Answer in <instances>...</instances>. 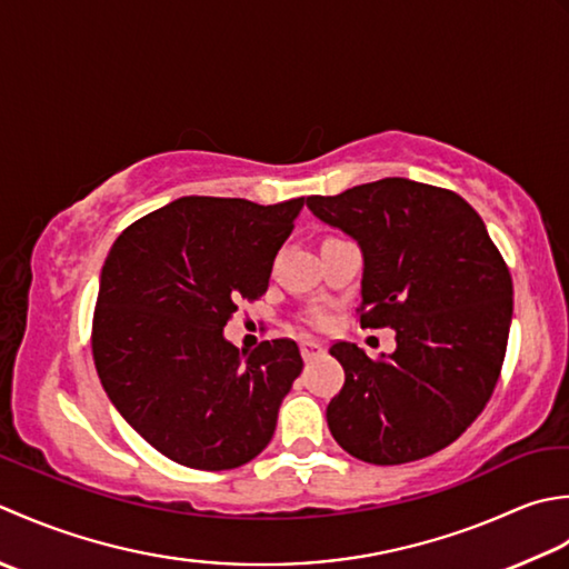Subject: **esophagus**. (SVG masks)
<instances>
[{"instance_id": "1", "label": "esophagus", "mask_w": 569, "mask_h": 569, "mask_svg": "<svg viewBox=\"0 0 569 569\" xmlns=\"http://www.w3.org/2000/svg\"><path fill=\"white\" fill-rule=\"evenodd\" d=\"M321 353H323V346L319 341H311V339L301 341V356H305L307 361H311V358H317Z\"/></svg>"}]
</instances>
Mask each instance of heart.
<instances>
[{
  "instance_id": "1",
  "label": "heart",
  "mask_w": 569,
  "mask_h": 569,
  "mask_svg": "<svg viewBox=\"0 0 569 569\" xmlns=\"http://www.w3.org/2000/svg\"><path fill=\"white\" fill-rule=\"evenodd\" d=\"M309 323H311V327H317V329H323L329 323V317L321 315V311H319V315H311L309 317Z\"/></svg>"
}]
</instances>
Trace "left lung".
Returning <instances> with one entry per match:
<instances>
[{"mask_svg":"<svg viewBox=\"0 0 569 569\" xmlns=\"http://www.w3.org/2000/svg\"><path fill=\"white\" fill-rule=\"evenodd\" d=\"M307 206L358 240L361 327L396 329L398 343L380 358L331 346L346 373L327 408L333 439L380 467L449 447L493 396L513 317L511 272L481 216L455 191L398 177Z\"/></svg>","mask_w":569,"mask_h":569,"instance_id":"obj_1","label":"left lung"}]
</instances>
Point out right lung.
I'll return each mask as SVG.
<instances>
[{
    "mask_svg": "<svg viewBox=\"0 0 569 569\" xmlns=\"http://www.w3.org/2000/svg\"><path fill=\"white\" fill-rule=\"evenodd\" d=\"M301 206L187 196L134 220L110 248L92 358L118 412L171 461L223 471L270 445L305 366L299 349L272 339L240 353L223 327L268 292Z\"/></svg>",
    "mask_w": 569,
    "mask_h": 569,
    "instance_id": "obj_1",
    "label": "right lung"
}]
</instances>
